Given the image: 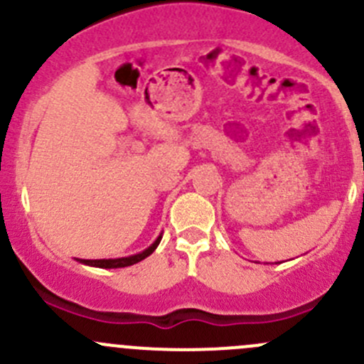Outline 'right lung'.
Returning a JSON list of instances; mask_svg holds the SVG:
<instances>
[{
    "label": "right lung",
    "mask_w": 364,
    "mask_h": 364,
    "mask_svg": "<svg viewBox=\"0 0 364 364\" xmlns=\"http://www.w3.org/2000/svg\"><path fill=\"white\" fill-rule=\"evenodd\" d=\"M161 241V234L149 245L146 250L134 253V255H128V257H117V259H97V260H91V259H75L77 262L84 264V266H91V267H102V269H114V267H127L132 266V264H137L141 260H144L146 257L151 255L153 252L156 250V247L160 245Z\"/></svg>",
    "instance_id": "right-lung-1"
}]
</instances>
